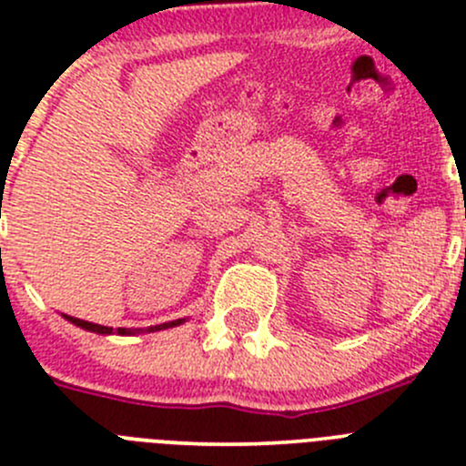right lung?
<instances>
[{"label": "right lung", "mask_w": 466, "mask_h": 466, "mask_svg": "<svg viewBox=\"0 0 466 466\" xmlns=\"http://www.w3.org/2000/svg\"><path fill=\"white\" fill-rule=\"evenodd\" d=\"M66 319L70 320V323H75L76 328H84L88 329V332H97V334H141V332H157V329H166V328H175V325L184 323V319H177V320H168V323H161V325H150L147 329L143 328H137V329H129V328H118V329H113L108 328V325H99V323H90V320H81V319H75V316H67Z\"/></svg>", "instance_id": "obj_1"}]
</instances>
